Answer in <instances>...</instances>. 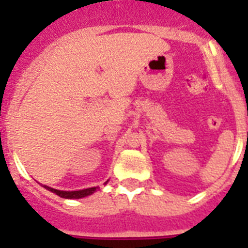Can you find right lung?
Here are the masks:
<instances>
[{"label": "right lung", "instance_id": "1", "mask_svg": "<svg viewBox=\"0 0 248 248\" xmlns=\"http://www.w3.org/2000/svg\"><path fill=\"white\" fill-rule=\"evenodd\" d=\"M108 181H105L107 184ZM45 189H47L50 192L55 193L56 196L62 197V198H68V200H78V198H83V197L91 196L93 193L96 192V189L99 186H93V188H87V189H81V190H59V189H54L51 186L44 185Z\"/></svg>", "mask_w": 248, "mask_h": 248}]
</instances>
